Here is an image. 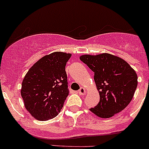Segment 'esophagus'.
I'll list each match as a JSON object with an SVG mask.
<instances>
[{
  "label": "esophagus",
  "mask_w": 149,
  "mask_h": 149,
  "mask_svg": "<svg viewBox=\"0 0 149 149\" xmlns=\"http://www.w3.org/2000/svg\"><path fill=\"white\" fill-rule=\"evenodd\" d=\"M78 93L79 94V95H84V94L86 93V89L83 87H81V88H80V89L79 90V91H78Z\"/></svg>",
  "instance_id": "esophagus-1"
}]
</instances>
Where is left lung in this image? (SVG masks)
Instances as JSON below:
<instances>
[{"instance_id":"8db88e82","label":"left lung","mask_w":149,"mask_h":149,"mask_svg":"<svg viewBox=\"0 0 149 149\" xmlns=\"http://www.w3.org/2000/svg\"><path fill=\"white\" fill-rule=\"evenodd\" d=\"M80 60L94 73L98 104L89 110L102 118L121 112L131 102L138 85L134 69L120 57L109 53L83 55Z\"/></svg>"}]
</instances>
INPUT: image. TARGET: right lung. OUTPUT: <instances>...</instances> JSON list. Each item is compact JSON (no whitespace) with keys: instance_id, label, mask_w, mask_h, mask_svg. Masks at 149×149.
Returning <instances> with one entry per match:
<instances>
[{"instance_id":"add662e5","label":"right lung","mask_w":149,"mask_h":149,"mask_svg":"<svg viewBox=\"0 0 149 149\" xmlns=\"http://www.w3.org/2000/svg\"><path fill=\"white\" fill-rule=\"evenodd\" d=\"M70 53L54 52L35 63L25 75L21 95L25 108L37 120L56 117L68 95L65 65Z\"/></svg>"}]
</instances>
